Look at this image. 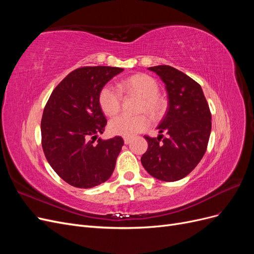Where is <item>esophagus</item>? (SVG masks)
Returning <instances> with one entry per match:
<instances>
[{"instance_id": "esophagus-1", "label": "esophagus", "mask_w": 254, "mask_h": 254, "mask_svg": "<svg viewBox=\"0 0 254 254\" xmlns=\"http://www.w3.org/2000/svg\"><path fill=\"white\" fill-rule=\"evenodd\" d=\"M130 142H131V139H130V137H124V143L125 144H129Z\"/></svg>"}]
</instances>
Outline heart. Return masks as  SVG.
Returning a JSON list of instances; mask_svg holds the SVG:
<instances>
[{
    "label": "heart",
    "mask_w": 254,
    "mask_h": 254,
    "mask_svg": "<svg viewBox=\"0 0 254 254\" xmlns=\"http://www.w3.org/2000/svg\"><path fill=\"white\" fill-rule=\"evenodd\" d=\"M123 91L141 96L137 111L147 112L152 118H159L164 111V101L159 95L160 87L155 78L147 74H135L120 83ZM98 104L107 115L117 114L121 109L122 94L111 84H106L98 94ZM149 126V119L145 114H120L110 120L109 132L113 135L132 137Z\"/></svg>",
    "instance_id": "1"
}]
</instances>
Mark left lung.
Returning <instances> with one entry per match:
<instances>
[{"mask_svg":"<svg viewBox=\"0 0 254 254\" xmlns=\"http://www.w3.org/2000/svg\"><path fill=\"white\" fill-rule=\"evenodd\" d=\"M149 70L160 76L168 94V108L158 126V137L145 135L148 149L142 165L155 178L172 182L188 176L200 162L209 143L212 117L200 84L170 65ZM168 135L164 138L162 134Z\"/></svg>","mask_w":254,"mask_h":254,"instance_id":"obj_1","label":"left lung"}]
</instances>
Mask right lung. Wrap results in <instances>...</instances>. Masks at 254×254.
Returning <instances> with one entry per match:
<instances>
[{"mask_svg":"<svg viewBox=\"0 0 254 254\" xmlns=\"http://www.w3.org/2000/svg\"><path fill=\"white\" fill-rule=\"evenodd\" d=\"M123 68L82 66L54 89L41 120L43 152L54 171L72 187L90 189L108 180L124 145L121 136L98 139L107 120L98 104L99 91Z\"/></svg>","mask_w":254,"mask_h":254,"instance_id":"right-lung-1","label":"right lung"}]
</instances>
